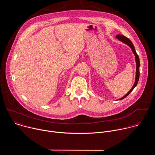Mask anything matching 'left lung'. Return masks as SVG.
I'll use <instances>...</instances> for the list:
<instances>
[{"label":"left lung","instance_id":"obj_1","mask_svg":"<svg viewBox=\"0 0 155 155\" xmlns=\"http://www.w3.org/2000/svg\"><path fill=\"white\" fill-rule=\"evenodd\" d=\"M117 38H118L119 40L121 41L122 42H123L124 43L126 44L127 45H128L132 50V52H133V53L135 55V59H136V80H135V83L133 85V86H132V87L131 88V89L130 90V91L125 95L123 97H122L121 98L119 99V100H121L124 98H125L126 97H127L132 91V90H133L134 89V87L137 86V83L139 81V75H140V72H139V68H140V61H139V56L138 54H137L136 51V50H135V48L134 47V45L133 43H132V41L127 37H126L124 35H117Z\"/></svg>","mask_w":155,"mask_h":155}]
</instances>
